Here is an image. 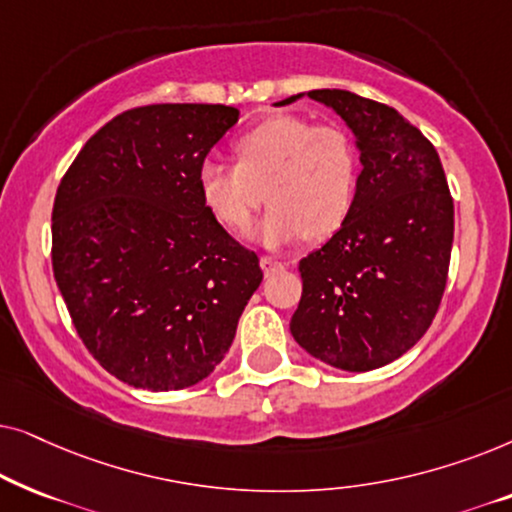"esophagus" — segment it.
Listing matches in <instances>:
<instances>
[{
	"instance_id": "obj_1",
	"label": "esophagus",
	"mask_w": 512,
	"mask_h": 512,
	"mask_svg": "<svg viewBox=\"0 0 512 512\" xmlns=\"http://www.w3.org/2000/svg\"><path fill=\"white\" fill-rule=\"evenodd\" d=\"M261 268L265 272V277H270V275H277V272H282L286 265L282 261H275L272 256H261Z\"/></svg>"
}]
</instances>
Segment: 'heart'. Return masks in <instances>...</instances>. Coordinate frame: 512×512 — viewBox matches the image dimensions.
<instances>
[{
    "mask_svg": "<svg viewBox=\"0 0 512 512\" xmlns=\"http://www.w3.org/2000/svg\"><path fill=\"white\" fill-rule=\"evenodd\" d=\"M233 156L235 165L205 160L198 170L202 205L230 233L251 226L263 198L270 212L254 237L272 249L331 237L352 212L359 149L340 125L270 116L235 139Z\"/></svg>",
    "mask_w": 512,
    "mask_h": 512,
    "instance_id": "obj_1",
    "label": "heart"
}]
</instances>
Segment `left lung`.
Masks as SVG:
<instances>
[{
	"label": "left lung",
	"instance_id": "1",
	"mask_svg": "<svg viewBox=\"0 0 512 512\" xmlns=\"http://www.w3.org/2000/svg\"><path fill=\"white\" fill-rule=\"evenodd\" d=\"M307 97L352 128L363 170L347 221L298 265L303 296L289 326L314 359L366 373L429 331L450 270L454 202L438 151L396 109L338 88Z\"/></svg>",
	"mask_w": 512,
	"mask_h": 512
}]
</instances>
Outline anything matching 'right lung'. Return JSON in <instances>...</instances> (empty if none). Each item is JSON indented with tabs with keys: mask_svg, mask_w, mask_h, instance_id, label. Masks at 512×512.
<instances>
[{
	"mask_svg": "<svg viewBox=\"0 0 512 512\" xmlns=\"http://www.w3.org/2000/svg\"><path fill=\"white\" fill-rule=\"evenodd\" d=\"M226 104H149L95 132L53 202V275L97 363L130 387L184 389L226 356L263 279L202 205L198 170L237 123Z\"/></svg>",
	"mask_w": 512,
	"mask_h": 512,
	"instance_id": "add662e5",
	"label": "right lung"
}]
</instances>
